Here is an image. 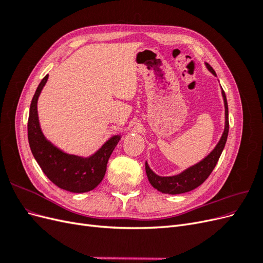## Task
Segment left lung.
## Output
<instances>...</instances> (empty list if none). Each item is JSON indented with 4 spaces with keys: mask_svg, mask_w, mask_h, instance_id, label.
<instances>
[{
    "mask_svg": "<svg viewBox=\"0 0 263 263\" xmlns=\"http://www.w3.org/2000/svg\"><path fill=\"white\" fill-rule=\"evenodd\" d=\"M206 67L211 71V72L216 76L214 69L206 63ZM222 98H224L225 103V130L222 133V136L215 147V149L212 153L206 157L201 162L197 164L191 166V168L183 171L182 173L178 174V176L174 177H159L156 173L153 172L149 168L148 163L146 162V173L150 184L153 185L158 191H160L162 193L165 194H181L189 192V191H192L200 186L202 183L210 177V174L214 170L215 165H216L218 159L222 153V149L225 147L227 136H228V130H229V122H228V105H227V100L224 90L221 89Z\"/></svg>",
    "mask_w": 263,
    "mask_h": 263,
    "instance_id": "obj_1",
    "label": "left lung"
}]
</instances>
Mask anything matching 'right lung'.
Returning a JSON list of instances; mask_svg holds the SVG:
<instances>
[{
  "label": "right lung",
  "mask_w": 263,
  "mask_h": 263,
  "mask_svg": "<svg viewBox=\"0 0 263 263\" xmlns=\"http://www.w3.org/2000/svg\"><path fill=\"white\" fill-rule=\"evenodd\" d=\"M47 80L48 74L39 83L30 103L27 124L30 150L43 172L53 184L72 193L89 192L104 178L109 156L121 137H112L89 158L67 155L55 148L43 135L37 114L38 97Z\"/></svg>",
  "instance_id": "obj_1"
}]
</instances>
